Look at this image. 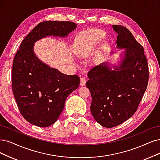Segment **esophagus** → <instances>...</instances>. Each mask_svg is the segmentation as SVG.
Returning a JSON list of instances; mask_svg holds the SVG:
<instances>
[{"instance_id":"1","label":"esophagus","mask_w":160,"mask_h":160,"mask_svg":"<svg viewBox=\"0 0 160 160\" xmlns=\"http://www.w3.org/2000/svg\"><path fill=\"white\" fill-rule=\"evenodd\" d=\"M86 79L84 78V77H82L80 78V85L81 86H84L86 85Z\"/></svg>"}]
</instances>
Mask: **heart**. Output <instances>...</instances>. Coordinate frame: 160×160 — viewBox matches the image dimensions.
<instances>
[{
    "instance_id": "1",
    "label": "heart",
    "mask_w": 160,
    "mask_h": 160,
    "mask_svg": "<svg viewBox=\"0 0 160 160\" xmlns=\"http://www.w3.org/2000/svg\"><path fill=\"white\" fill-rule=\"evenodd\" d=\"M88 35L91 39V44L95 45L103 38V33L98 31H91L88 33ZM87 54V51L84 50L78 52V57L80 58H84Z\"/></svg>"
}]
</instances>
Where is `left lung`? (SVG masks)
Segmentation results:
<instances>
[{
	"label": "left lung",
	"mask_w": 160,
	"mask_h": 160,
	"mask_svg": "<svg viewBox=\"0 0 160 160\" xmlns=\"http://www.w3.org/2000/svg\"><path fill=\"white\" fill-rule=\"evenodd\" d=\"M113 28L118 33L117 48L126 49L124 58L114 70L108 66V62L92 68L86 82L92 95V114L106 128L119 125L134 114L149 79L143 47L127 28L113 25Z\"/></svg>",
	"instance_id": "8db88e82"
}]
</instances>
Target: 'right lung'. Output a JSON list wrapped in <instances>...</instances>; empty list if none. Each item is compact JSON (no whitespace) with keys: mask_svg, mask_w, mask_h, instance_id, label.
<instances>
[{"mask_svg":"<svg viewBox=\"0 0 160 160\" xmlns=\"http://www.w3.org/2000/svg\"><path fill=\"white\" fill-rule=\"evenodd\" d=\"M76 28L68 21L39 23L22 41L12 69V86L20 113L32 125L47 127L55 123L70 93L78 88V75H67L39 61L33 43L47 36L66 37Z\"/></svg>","mask_w":160,"mask_h":160,"instance_id":"obj_1","label":"right lung"}]
</instances>
